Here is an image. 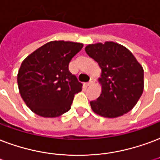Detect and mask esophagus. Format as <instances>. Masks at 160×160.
<instances>
[{"mask_svg":"<svg viewBox=\"0 0 160 160\" xmlns=\"http://www.w3.org/2000/svg\"><path fill=\"white\" fill-rule=\"evenodd\" d=\"M94 83V79H91V80H90L89 82H87V83L86 84V86H90L91 85H92V84Z\"/></svg>","mask_w":160,"mask_h":160,"instance_id":"obj_1","label":"esophagus"}]
</instances>
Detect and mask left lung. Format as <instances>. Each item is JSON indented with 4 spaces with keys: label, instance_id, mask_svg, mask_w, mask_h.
<instances>
[{
    "label": "left lung",
    "instance_id": "left-lung-1",
    "mask_svg": "<svg viewBox=\"0 0 160 160\" xmlns=\"http://www.w3.org/2000/svg\"><path fill=\"white\" fill-rule=\"evenodd\" d=\"M85 50L102 69L98 79L101 95L90 102L92 109L106 118L128 113L142 94L144 71L142 65L126 47L113 41L91 44Z\"/></svg>",
    "mask_w": 160,
    "mask_h": 160
}]
</instances>
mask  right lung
Listing matches in <instances>:
<instances>
[{"label": "right lung", "instance_id": "obj_1", "mask_svg": "<svg viewBox=\"0 0 160 160\" xmlns=\"http://www.w3.org/2000/svg\"><path fill=\"white\" fill-rule=\"evenodd\" d=\"M82 47V43L50 41L23 61L18 73V90L26 105L37 115L54 118L70 109L82 84L69 72L68 64Z\"/></svg>", "mask_w": 160, "mask_h": 160}]
</instances>
